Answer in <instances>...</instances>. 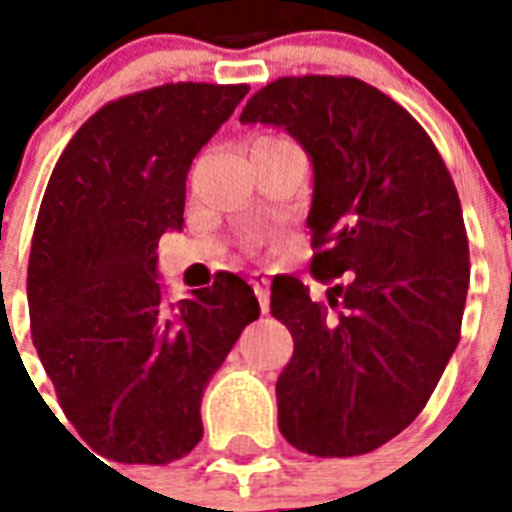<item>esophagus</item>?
I'll list each match as a JSON object with an SVG mask.
<instances>
[{
  "mask_svg": "<svg viewBox=\"0 0 512 512\" xmlns=\"http://www.w3.org/2000/svg\"><path fill=\"white\" fill-rule=\"evenodd\" d=\"M249 281H252V289H255L257 300H260V311L268 313V308H271V300H268V279H265L263 273H255Z\"/></svg>",
  "mask_w": 512,
  "mask_h": 512,
  "instance_id": "obj_1",
  "label": "esophagus"
}]
</instances>
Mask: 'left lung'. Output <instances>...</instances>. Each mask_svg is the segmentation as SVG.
<instances>
[{"mask_svg":"<svg viewBox=\"0 0 512 512\" xmlns=\"http://www.w3.org/2000/svg\"><path fill=\"white\" fill-rule=\"evenodd\" d=\"M241 124H273L313 167L311 273L273 279L271 313L295 353L276 382L279 430L316 457L388 444L428 404L457 342L470 284L452 175L406 108L353 76H284Z\"/></svg>","mask_w":512,"mask_h":512,"instance_id":"left-lung-1","label":"left lung"}]
</instances>
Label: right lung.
I'll return each instance as SVG.
<instances>
[{
  "label": "right lung",
  "mask_w": 512,
  "mask_h": 512,
  "mask_svg": "<svg viewBox=\"0 0 512 512\" xmlns=\"http://www.w3.org/2000/svg\"><path fill=\"white\" fill-rule=\"evenodd\" d=\"M247 92L185 82L114 100L47 183L28 257L31 335L63 412L106 460L167 465L191 452L212 374L260 316L233 273L177 305L156 281L162 233L183 231L193 156Z\"/></svg>",
  "instance_id": "obj_1"
}]
</instances>
